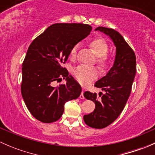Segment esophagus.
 Listing matches in <instances>:
<instances>
[{
	"mask_svg": "<svg viewBox=\"0 0 155 155\" xmlns=\"http://www.w3.org/2000/svg\"><path fill=\"white\" fill-rule=\"evenodd\" d=\"M79 97H80V99H84L85 98V97H84V91L82 90V92H81V94L80 96H79Z\"/></svg>",
	"mask_w": 155,
	"mask_h": 155,
	"instance_id": "34e87169",
	"label": "esophagus"
}]
</instances>
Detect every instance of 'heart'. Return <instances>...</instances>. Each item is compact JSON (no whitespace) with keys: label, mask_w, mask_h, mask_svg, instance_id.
<instances>
[{"label":"heart","mask_w":155,"mask_h":155,"mask_svg":"<svg viewBox=\"0 0 155 155\" xmlns=\"http://www.w3.org/2000/svg\"><path fill=\"white\" fill-rule=\"evenodd\" d=\"M90 47L94 51L97 57V63L100 67L104 68L108 66L110 62V58L107 54L109 46L107 42L102 37H97L93 39L89 43ZM79 48V44L73 46L70 52V58H75ZM74 75L76 79L82 85H87L98 77L99 71L95 67H88L85 65H79L74 70Z\"/></svg>","instance_id":"heart-1"}]
</instances>
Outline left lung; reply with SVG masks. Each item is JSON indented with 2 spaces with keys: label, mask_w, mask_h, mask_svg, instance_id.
<instances>
[{
  "label": "left lung",
  "mask_w": 155,
  "mask_h": 155,
  "mask_svg": "<svg viewBox=\"0 0 155 155\" xmlns=\"http://www.w3.org/2000/svg\"><path fill=\"white\" fill-rule=\"evenodd\" d=\"M95 31L109 36L116 47L113 66L94 85L104 91L105 94L101 92L97 96L96 93L90 91L84 93L86 99L95 104L94 112L84 115V121L91 127L102 129L115 121L125 107L136 75V55L118 31L105 27H98ZM99 96L101 97L99 98Z\"/></svg>",
  "instance_id": "1"
}]
</instances>
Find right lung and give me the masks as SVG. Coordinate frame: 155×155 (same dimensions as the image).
<instances>
[{
    "label": "right lung",
    "mask_w": 155,
    "mask_h": 155,
    "mask_svg": "<svg viewBox=\"0 0 155 155\" xmlns=\"http://www.w3.org/2000/svg\"><path fill=\"white\" fill-rule=\"evenodd\" d=\"M89 25L57 23L49 26L33 40L22 64L21 91L31 115L41 122L51 123L63 115L64 104L76 99L82 92L80 85L63 64L71 48L91 31ZM66 79L58 87L54 81Z\"/></svg>",
    "instance_id": "add662e5"
}]
</instances>
